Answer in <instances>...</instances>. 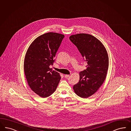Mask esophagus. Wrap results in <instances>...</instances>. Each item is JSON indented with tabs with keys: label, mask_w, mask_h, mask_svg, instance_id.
<instances>
[{
	"label": "esophagus",
	"mask_w": 131,
	"mask_h": 131,
	"mask_svg": "<svg viewBox=\"0 0 131 131\" xmlns=\"http://www.w3.org/2000/svg\"><path fill=\"white\" fill-rule=\"evenodd\" d=\"M64 77L65 78H68L69 77V75H64Z\"/></svg>",
	"instance_id": "1"
}]
</instances>
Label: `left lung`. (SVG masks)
<instances>
[{
  "label": "left lung",
  "mask_w": 131,
  "mask_h": 131,
  "mask_svg": "<svg viewBox=\"0 0 131 131\" xmlns=\"http://www.w3.org/2000/svg\"><path fill=\"white\" fill-rule=\"evenodd\" d=\"M70 40L77 48L87 68L80 72V80L73 86L78 96L87 98L97 92L104 82L109 66L106 50L101 42L91 35H72Z\"/></svg>",
  "instance_id": "1"
}]
</instances>
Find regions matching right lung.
Segmentation results:
<instances>
[{
  "instance_id": "add662e5",
  "label": "right lung",
  "mask_w": 131,
  "mask_h": 131,
  "mask_svg": "<svg viewBox=\"0 0 131 131\" xmlns=\"http://www.w3.org/2000/svg\"><path fill=\"white\" fill-rule=\"evenodd\" d=\"M64 35L55 32L41 35L30 45L25 57V74L31 90L42 97L52 95L61 79L59 73L49 68Z\"/></svg>"
}]
</instances>
